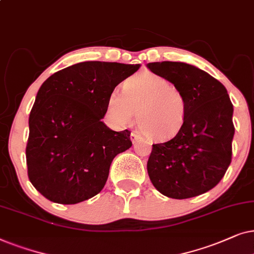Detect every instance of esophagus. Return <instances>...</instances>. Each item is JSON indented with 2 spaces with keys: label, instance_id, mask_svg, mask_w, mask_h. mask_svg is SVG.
Here are the masks:
<instances>
[{
  "label": "esophagus",
  "instance_id": "obj_1",
  "mask_svg": "<svg viewBox=\"0 0 254 254\" xmlns=\"http://www.w3.org/2000/svg\"><path fill=\"white\" fill-rule=\"evenodd\" d=\"M139 138H140L139 134H137V133H134V132L131 133V136H130V139H131V141H132V143H136V141L139 139Z\"/></svg>",
  "mask_w": 254,
  "mask_h": 254
}]
</instances>
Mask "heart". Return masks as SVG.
<instances>
[{
    "mask_svg": "<svg viewBox=\"0 0 254 254\" xmlns=\"http://www.w3.org/2000/svg\"><path fill=\"white\" fill-rule=\"evenodd\" d=\"M187 99L166 77L141 72L123 83V93L115 90L108 99V111L120 127L132 124L137 114L140 130L151 140L173 138L187 116Z\"/></svg>",
    "mask_w": 254,
    "mask_h": 254,
    "instance_id": "b5f03b06",
    "label": "heart"
}]
</instances>
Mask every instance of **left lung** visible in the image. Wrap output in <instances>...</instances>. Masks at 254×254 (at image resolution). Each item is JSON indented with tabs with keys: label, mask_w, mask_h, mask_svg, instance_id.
I'll use <instances>...</instances> for the list:
<instances>
[{
	"label": "left lung",
	"mask_w": 254,
	"mask_h": 254,
	"mask_svg": "<svg viewBox=\"0 0 254 254\" xmlns=\"http://www.w3.org/2000/svg\"><path fill=\"white\" fill-rule=\"evenodd\" d=\"M147 67L180 88L188 104L180 131L166 143L152 145L150 180L162 195L177 200L207 192L231 162L235 127L228 92L210 74L189 64L150 63Z\"/></svg>",
	"instance_id": "8db88e82"
}]
</instances>
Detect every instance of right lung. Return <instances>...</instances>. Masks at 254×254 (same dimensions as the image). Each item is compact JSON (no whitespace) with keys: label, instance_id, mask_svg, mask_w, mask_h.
Wrapping results in <instances>:
<instances>
[{"label":"right lung","instance_id":"add662e5","mask_svg":"<svg viewBox=\"0 0 254 254\" xmlns=\"http://www.w3.org/2000/svg\"><path fill=\"white\" fill-rule=\"evenodd\" d=\"M140 65L84 62L51 75L39 88L29 117V180L47 200L76 204L106 185L118 153L132 146L130 131L102 122L115 87Z\"/></svg>","mask_w":254,"mask_h":254}]
</instances>
